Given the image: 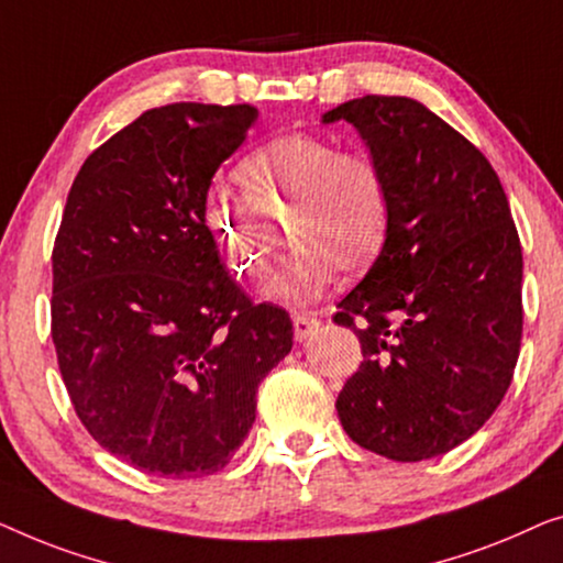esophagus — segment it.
<instances>
[{"mask_svg":"<svg viewBox=\"0 0 563 563\" xmlns=\"http://www.w3.org/2000/svg\"><path fill=\"white\" fill-rule=\"evenodd\" d=\"M313 329H319V319L313 313H292V334H296L298 342L311 336Z\"/></svg>","mask_w":563,"mask_h":563,"instance_id":"34e87169","label":"esophagus"}]
</instances>
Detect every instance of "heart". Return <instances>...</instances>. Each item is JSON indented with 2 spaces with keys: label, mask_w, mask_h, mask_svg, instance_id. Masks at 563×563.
<instances>
[{
  "label": "heart",
  "mask_w": 563,
  "mask_h": 563,
  "mask_svg": "<svg viewBox=\"0 0 563 563\" xmlns=\"http://www.w3.org/2000/svg\"><path fill=\"white\" fill-rule=\"evenodd\" d=\"M244 201L211 196L201 221L229 271L263 280L271 271L267 221L288 219L292 252L267 283L265 296L285 306L313 303L336 267L360 273L383 250L390 227V186L367 150L339 147L323 134H275L236 163Z\"/></svg>",
  "instance_id": "obj_1"
}]
</instances>
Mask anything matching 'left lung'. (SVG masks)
Wrapping results in <instances>:
<instances>
[{
  "label": "left lung",
  "instance_id": "8db88e82",
  "mask_svg": "<svg viewBox=\"0 0 563 563\" xmlns=\"http://www.w3.org/2000/svg\"><path fill=\"white\" fill-rule=\"evenodd\" d=\"M336 120L357 126L390 186L383 252L334 313L362 346L339 421L362 449L423 462L479 431L512 383L520 236L487 157L423 104L367 93L323 114Z\"/></svg>",
  "mask_w": 563,
  "mask_h": 563
}]
</instances>
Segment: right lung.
Returning <instances> with one entry per match:
<instances>
[{
    "mask_svg": "<svg viewBox=\"0 0 563 563\" xmlns=\"http://www.w3.org/2000/svg\"><path fill=\"white\" fill-rule=\"evenodd\" d=\"M250 104L155 107L86 157L53 244L51 334L84 429L134 470H224L257 387L292 346L290 316L224 271L201 211Z\"/></svg>",
    "mask_w": 563,
    "mask_h": 563,
    "instance_id": "1",
    "label": "right lung"
}]
</instances>
